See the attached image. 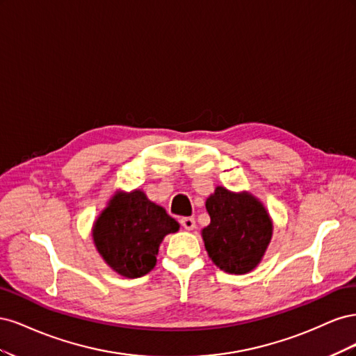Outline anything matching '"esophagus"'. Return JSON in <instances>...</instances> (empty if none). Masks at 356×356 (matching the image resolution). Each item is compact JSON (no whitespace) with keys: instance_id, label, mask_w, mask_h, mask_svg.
<instances>
[{"instance_id":"1","label":"esophagus","mask_w":356,"mask_h":356,"mask_svg":"<svg viewBox=\"0 0 356 356\" xmlns=\"http://www.w3.org/2000/svg\"><path fill=\"white\" fill-rule=\"evenodd\" d=\"M181 225L186 230H193L196 227V221H195V218H191V217H184V218H181Z\"/></svg>"}]
</instances>
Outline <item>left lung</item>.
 Returning <instances> with one entry per match:
<instances>
[{"mask_svg":"<svg viewBox=\"0 0 356 356\" xmlns=\"http://www.w3.org/2000/svg\"><path fill=\"white\" fill-rule=\"evenodd\" d=\"M211 217L202 238L208 255L221 270L245 275L260 264L272 239L273 222L251 193L217 187L207 199Z\"/></svg>","mask_w":356,"mask_h":356,"instance_id":"1","label":"left lung"}]
</instances>
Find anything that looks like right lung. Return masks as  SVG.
Returning a JSON list of instances; mask_svg holds the SVG:
<instances>
[{"mask_svg":"<svg viewBox=\"0 0 356 356\" xmlns=\"http://www.w3.org/2000/svg\"><path fill=\"white\" fill-rule=\"evenodd\" d=\"M179 224L166 211L148 200L145 193L117 191L93 224L96 250L114 272L124 277H141L152 272L159 246Z\"/></svg>","mask_w":356,"mask_h":356,"instance_id":"obj_1","label":"right lung"}]
</instances>
